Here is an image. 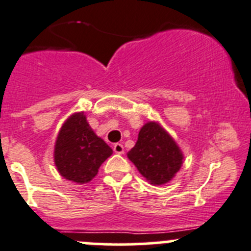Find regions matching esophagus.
Wrapping results in <instances>:
<instances>
[{
    "label": "esophagus",
    "instance_id": "34e87169",
    "mask_svg": "<svg viewBox=\"0 0 251 251\" xmlns=\"http://www.w3.org/2000/svg\"><path fill=\"white\" fill-rule=\"evenodd\" d=\"M113 148H114V152H115L116 154H123L124 153V146L121 145V143H115Z\"/></svg>",
    "mask_w": 251,
    "mask_h": 251
}]
</instances>
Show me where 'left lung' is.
<instances>
[{
    "instance_id": "left-lung-1",
    "label": "left lung",
    "mask_w": 251,
    "mask_h": 251,
    "mask_svg": "<svg viewBox=\"0 0 251 251\" xmlns=\"http://www.w3.org/2000/svg\"><path fill=\"white\" fill-rule=\"evenodd\" d=\"M127 158L152 185H164L175 176L184 162V154L174 138L157 121L141 127L136 145Z\"/></svg>"
}]
</instances>
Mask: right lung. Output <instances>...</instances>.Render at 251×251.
Segmentation results:
<instances>
[{
  "mask_svg": "<svg viewBox=\"0 0 251 251\" xmlns=\"http://www.w3.org/2000/svg\"><path fill=\"white\" fill-rule=\"evenodd\" d=\"M111 154L113 150L92 130L84 111L72 114L66 119L53 147L57 172L76 184L91 181Z\"/></svg>",
  "mask_w": 251,
  "mask_h": 251,
  "instance_id": "1",
  "label": "right lung"
}]
</instances>
